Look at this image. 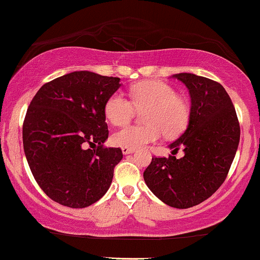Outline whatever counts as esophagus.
<instances>
[{
  "label": "esophagus",
  "mask_w": 260,
  "mask_h": 260,
  "mask_svg": "<svg viewBox=\"0 0 260 260\" xmlns=\"http://www.w3.org/2000/svg\"><path fill=\"white\" fill-rule=\"evenodd\" d=\"M133 151H134V149H131V148H122V153H123V155L132 154Z\"/></svg>",
  "instance_id": "34e87169"
}]
</instances>
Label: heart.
I'll list each match as a JSON object with an SVG mask.
<instances>
[{"label": "heart", "instance_id": "heart-1", "mask_svg": "<svg viewBox=\"0 0 260 260\" xmlns=\"http://www.w3.org/2000/svg\"><path fill=\"white\" fill-rule=\"evenodd\" d=\"M131 101L121 92H115L105 104V116L113 126H126L136 111L143 112L144 126L123 128L112 136L113 144L122 148L138 149L156 142L161 133L176 137L184 129L189 120V107L177 96L172 86L159 80H148L133 85Z\"/></svg>", "mask_w": 260, "mask_h": 260}]
</instances>
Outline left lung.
<instances>
[{"label": "left lung", "instance_id": "1", "mask_svg": "<svg viewBox=\"0 0 260 260\" xmlns=\"http://www.w3.org/2000/svg\"><path fill=\"white\" fill-rule=\"evenodd\" d=\"M172 78L188 88L190 112L183 134L169 145L172 154L184 150L181 159L153 157L143 174L145 183L161 202L187 209L201 204L225 181L240 143V124L235 107L220 83L177 73Z\"/></svg>", "mask_w": 260, "mask_h": 260}]
</instances>
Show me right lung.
<instances>
[{
  "instance_id": "add662e5",
  "label": "right lung",
  "mask_w": 260,
  "mask_h": 260,
  "mask_svg": "<svg viewBox=\"0 0 260 260\" xmlns=\"http://www.w3.org/2000/svg\"><path fill=\"white\" fill-rule=\"evenodd\" d=\"M120 80L77 71L44 84L32 98L23 123L25 157L39 186L58 204L89 207L111 186L123 155L104 147L105 104Z\"/></svg>"
}]
</instances>
